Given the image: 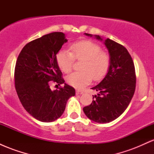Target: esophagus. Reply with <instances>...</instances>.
Listing matches in <instances>:
<instances>
[{
  "label": "esophagus",
  "mask_w": 154,
  "mask_h": 154,
  "mask_svg": "<svg viewBox=\"0 0 154 154\" xmlns=\"http://www.w3.org/2000/svg\"><path fill=\"white\" fill-rule=\"evenodd\" d=\"M83 93H84V92H83L82 91H80V90H77V91H76V94H77V95H81V94H82Z\"/></svg>",
  "instance_id": "1"
}]
</instances>
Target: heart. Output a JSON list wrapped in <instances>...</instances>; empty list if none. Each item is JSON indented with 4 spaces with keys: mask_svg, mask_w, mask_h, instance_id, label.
Listing matches in <instances>:
<instances>
[{
    "mask_svg": "<svg viewBox=\"0 0 154 154\" xmlns=\"http://www.w3.org/2000/svg\"><path fill=\"white\" fill-rule=\"evenodd\" d=\"M70 51H60L56 56L59 68L65 73H69L73 69L75 60L82 61L81 72H74L66 77V82L72 87L81 89L91 82L92 79H103L111 66V56L102 51L98 44L90 40H80L72 44Z\"/></svg>",
    "mask_w": 154,
    "mask_h": 154,
    "instance_id": "b5f03b06",
    "label": "heart"
}]
</instances>
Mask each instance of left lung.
<instances>
[{
	"label": "left lung",
	"instance_id": "8db88e82",
	"mask_svg": "<svg viewBox=\"0 0 154 154\" xmlns=\"http://www.w3.org/2000/svg\"><path fill=\"white\" fill-rule=\"evenodd\" d=\"M95 38L103 40L99 35ZM104 44L111 56L110 68L103 80L92 88L98 92V95H93L91 105L83 108L85 115L98 123L110 122L126 110L133 97L136 83L135 66L128 50L109 38Z\"/></svg>",
	"mask_w": 154,
	"mask_h": 154
}]
</instances>
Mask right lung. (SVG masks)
<instances>
[{"label": "right lung", "mask_w": 154, "mask_h": 154, "mask_svg": "<svg viewBox=\"0 0 154 154\" xmlns=\"http://www.w3.org/2000/svg\"><path fill=\"white\" fill-rule=\"evenodd\" d=\"M65 34L56 32L28 43L17 58L14 70L15 88L24 109L36 119L51 122L63 114L66 102L75 95V88L65 83L52 91L50 86L64 83L56 61V54L63 43Z\"/></svg>", "instance_id": "obj_1"}]
</instances>
